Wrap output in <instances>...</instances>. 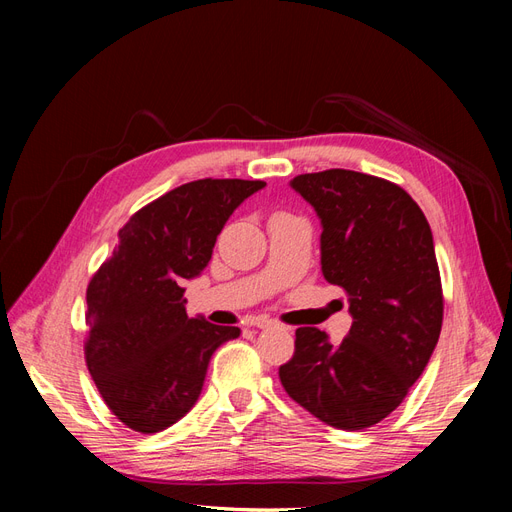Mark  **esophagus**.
<instances>
[{
	"instance_id": "obj_1",
	"label": "esophagus",
	"mask_w": 512,
	"mask_h": 512,
	"mask_svg": "<svg viewBox=\"0 0 512 512\" xmlns=\"http://www.w3.org/2000/svg\"><path fill=\"white\" fill-rule=\"evenodd\" d=\"M254 327H258V329H269V327H273V320H271V318H258V320L254 322Z\"/></svg>"
}]
</instances>
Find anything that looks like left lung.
Returning a JSON list of instances; mask_svg holds the SVG:
<instances>
[{"label":"left lung","mask_w":512,"mask_h":512,"mask_svg":"<svg viewBox=\"0 0 512 512\" xmlns=\"http://www.w3.org/2000/svg\"><path fill=\"white\" fill-rule=\"evenodd\" d=\"M290 185L322 222V273L348 294L352 327L339 344L297 329L280 380L322 423L359 431L406 399L438 344L444 294L431 228L404 188L374 175L329 168Z\"/></svg>","instance_id":"8db88e82"}]
</instances>
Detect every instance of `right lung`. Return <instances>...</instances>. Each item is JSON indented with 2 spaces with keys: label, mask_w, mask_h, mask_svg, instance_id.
<instances>
[{
  "label": "right lung",
  "mask_w": 512,
  "mask_h": 512,
  "mask_svg": "<svg viewBox=\"0 0 512 512\" xmlns=\"http://www.w3.org/2000/svg\"><path fill=\"white\" fill-rule=\"evenodd\" d=\"M265 181L198 179L138 209L87 286L85 363L119 421L158 433L188 414L211 354L237 327L188 318L183 280L207 267L226 220Z\"/></svg>",
  "instance_id": "right-lung-1"
}]
</instances>
